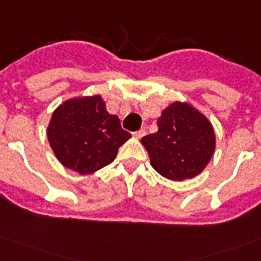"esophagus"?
Instances as JSON below:
<instances>
[{
	"label": "esophagus",
	"mask_w": 261,
	"mask_h": 261,
	"mask_svg": "<svg viewBox=\"0 0 261 261\" xmlns=\"http://www.w3.org/2000/svg\"><path fill=\"white\" fill-rule=\"evenodd\" d=\"M144 135H146V130H144V129H140V130H138V132L133 133V136H135L136 139H142Z\"/></svg>",
	"instance_id": "obj_1"
}]
</instances>
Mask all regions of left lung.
<instances>
[{
	"instance_id": "1",
	"label": "left lung",
	"mask_w": 261,
	"mask_h": 261,
	"mask_svg": "<svg viewBox=\"0 0 261 261\" xmlns=\"http://www.w3.org/2000/svg\"><path fill=\"white\" fill-rule=\"evenodd\" d=\"M157 125V132L142 138L154 170L171 180L200 174L216 149L210 121L191 104L175 101L161 112Z\"/></svg>"
}]
</instances>
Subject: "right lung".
Here are the masks:
<instances>
[{
    "mask_svg": "<svg viewBox=\"0 0 261 261\" xmlns=\"http://www.w3.org/2000/svg\"><path fill=\"white\" fill-rule=\"evenodd\" d=\"M47 136L55 157L81 175L96 172L115 160L132 135L111 115L101 96L76 97L53 112Z\"/></svg>",
    "mask_w": 261,
    "mask_h": 261,
    "instance_id": "1",
    "label": "right lung"
}]
</instances>
